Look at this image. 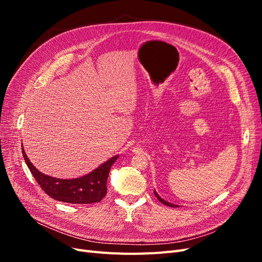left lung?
<instances>
[{
	"label": "left lung",
	"instance_id": "left-lung-1",
	"mask_svg": "<svg viewBox=\"0 0 262 262\" xmlns=\"http://www.w3.org/2000/svg\"><path fill=\"white\" fill-rule=\"evenodd\" d=\"M154 194H155V196L157 198V199L158 200H160L163 204H165V205H168V207H172V208H176V207H178V205H176V204H172V203H169V202H167V201H165L164 199H162V198L160 196V195H158L157 194V192L155 191V190H154Z\"/></svg>",
	"mask_w": 262,
	"mask_h": 262
}]
</instances>
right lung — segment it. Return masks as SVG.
<instances>
[{"label": "right lung", "instance_id": "add662e5", "mask_svg": "<svg viewBox=\"0 0 262 262\" xmlns=\"http://www.w3.org/2000/svg\"><path fill=\"white\" fill-rule=\"evenodd\" d=\"M21 153L30 172L47 194L54 200L73 204H90L102 200L107 193V179L110 168L118 158V155L112 157L98 168L81 178L59 179L39 171L30 163L24 148H21Z\"/></svg>", "mask_w": 262, "mask_h": 262}]
</instances>
